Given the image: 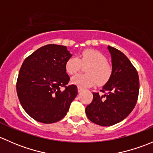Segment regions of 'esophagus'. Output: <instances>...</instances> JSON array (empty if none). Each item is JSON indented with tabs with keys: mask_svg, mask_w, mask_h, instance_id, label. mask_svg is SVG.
Masks as SVG:
<instances>
[{
	"mask_svg": "<svg viewBox=\"0 0 153 153\" xmlns=\"http://www.w3.org/2000/svg\"><path fill=\"white\" fill-rule=\"evenodd\" d=\"M83 88H81V87H79V86H78V92H82L83 91Z\"/></svg>",
	"mask_w": 153,
	"mask_h": 153,
	"instance_id": "1",
	"label": "esophagus"
}]
</instances>
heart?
<instances>
[{
  "instance_id": "obj_1",
  "label": "heart",
  "mask_w": 153,
  "mask_h": 153,
  "mask_svg": "<svg viewBox=\"0 0 153 153\" xmlns=\"http://www.w3.org/2000/svg\"><path fill=\"white\" fill-rule=\"evenodd\" d=\"M78 57H71L65 64L66 71L69 75L79 72L82 64L89 66L86 68L87 74H78L72 77V84L81 88L89 87L97 82L98 85L106 84L112 75V67L106 62V58L101 52L94 49H86Z\"/></svg>"
}]
</instances>
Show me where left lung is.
<instances>
[{"instance_id":"8db88e82","label":"left lung","mask_w":153,"mask_h":153,"mask_svg":"<svg viewBox=\"0 0 153 153\" xmlns=\"http://www.w3.org/2000/svg\"><path fill=\"white\" fill-rule=\"evenodd\" d=\"M112 72L101 92H93L92 103L86 107L87 118L102 126L121 122L136 104L139 92V78L127 57L115 48L108 46Z\"/></svg>"}]
</instances>
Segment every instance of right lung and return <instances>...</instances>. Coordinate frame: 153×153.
Instances as JSON below:
<instances>
[{"label":"right lung","instance_id":"right-lung-1","mask_svg":"<svg viewBox=\"0 0 153 153\" xmlns=\"http://www.w3.org/2000/svg\"><path fill=\"white\" fill-rule=\"evenodd\" d=\"M72 56L65 46L49 44L25 59L17 81L21 106L38 122L52 124L67 115L78 94L75 85L67 86L69 76L65 64ZM61 87H65L64 91Z\"/></svg>","mask_w":153,"mask_h":153}]
</instances>
